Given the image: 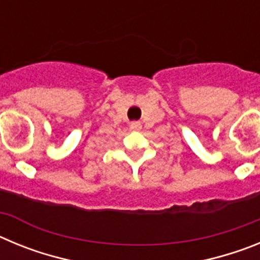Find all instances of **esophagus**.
<instances>
[{
  "instance_id": "1",
  "label": "esophagus",
  "mask_w": 260,
  "mask_h": 260,
  "mask_svg": "<svg viewBox=\"0 0 260 260\" xmlns=\"http://www.w3.org/2000/svg\"><path fill=\"white\" fill-rule=\"evenodd\" d=\"M130 128L132 130H141L142 128V123L139 122V121H133V122H130Z\"/></svg>"
}]
</instances>
